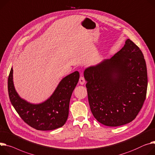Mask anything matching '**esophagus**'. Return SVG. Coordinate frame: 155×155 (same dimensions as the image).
<instances>
[{"instance_id":"obj_1","label":"esophagus","mask_w":155,"mask_h":155,"mask_svg":"<svg viewBox=\"0 0 155 155\" xmlns=\"http://www.w3.org/2000/svg\"><path fill=\"white\" fill-rule=\"evenodd\" d=\"M85 82H86V81H85V79H84V76H83L81 74V76H80V78H79V84H81V85H83V84H84V83H85Z\"/></svg>"}]
</instances>
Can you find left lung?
Returning <instances> with one entry per match:
<instances>
[{
  "mask_svg": "<svg viewBox=\"0 0 155 155\" xmlns=\"http://www.w3.org/2000/svg\"><path fill=\"white\" fill-rule=\"evenodd\" d=\"M91 110L102 124L120 126L134 120L147 96L148 77L139 47L127 39L110 59L85 69Z\"/></svg>",
  "mask_w": 155,
  "mask_h": 155,
  "instance_id": "obj_1",
  "label": "left lung"
}]
</instances>
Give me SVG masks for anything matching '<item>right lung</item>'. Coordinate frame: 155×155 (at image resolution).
Masks as SVG:
<instances>
[{
  "label": "right lung",
  "mask_w": 155,
  "mask_h": 155,
  "mask_svg": "<svg viewBox=\"0 0 155 155\" xmlns=\"http://www.w3.org/2000/svg\"><path fill=\"white\" fill-rule=\"evenodd\" d=\"M79 79L78 71L64 78L52 96L39 104H30L19 97L13 82V69L8 78V92L10 102L22 120L38 130H52L61 127L69 114L71 95Z\"/></svg>",
  "instance_id": "1"
}]
</instances>
